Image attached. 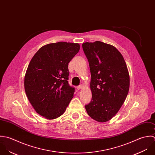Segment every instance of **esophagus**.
Wrapping results in <instances>:
<instances>
[{
  "instance_id": "1",
  "label": "esophagus",
  "mask_w": 155,
  "mask_h": 155,
  "mask_svg": "<svg viewBox=\"0 0 155 155\" xmlns=\"http://www.w3.org/2000/svg\"><path fill=\"white\" fill-rule=\"evenodd\" d=\"M83 86L82 84H81V85H80V86H78L77 87V88L78 90H80V89H83Z\"/></svg>"
}]
</instances>
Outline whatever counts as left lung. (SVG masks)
<instances>
[{
  "instance_id": "1",
  "label": "left lung",
  "mask_w": 155,
  "mask_h": 155,
  "mask_svg": "<svg viewBox=\"0 0 155 155\" xmlns=\"http://www.w3.org/2000/svg\"><path fill=\"white\" fill-rule=\"evenodd\" d=\"M91 74L92 97L85 105L89 116L99 122L114 117L126 99L129 75L124 57L114 46L101 41L82 45Z\"/></svg>"
}]
</instances>
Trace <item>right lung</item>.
<instances>
[{
    "label": "right lung",
    "instance_id": "right-lung-1",
    "mask_svg": "<svg viewBox=\"0 0 155 155\" xmlns=\"http://www.w3.org/2000/svg\"><path fill=\"white\" fill-rule=\"evenodd\" d=\"M79 50L77 43L59 42L42 47L32 58L25 77V89L41 116L54 119L65 111L75 92L68 81V63Z\"/></svg>",
    "mask_w": 155,
    "mask_h": 155
}]
</instances>
